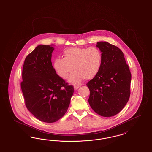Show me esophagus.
Listing matches in <instances>:
<instances>
[{"label":"esophagus","mask_w":152,"mask_h":152,"mask_svg":"<svg viewBox=\"0 0 152 152\" xmlns=\"http://www.w3.org/2000/svg\"><path fill=\"white\" fill-rule=\"evenodd\" d=\"M80 86H74V89H78L79 88Z\"/></svg>","instance_id":"esophagus-1"}]
</instances>
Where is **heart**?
Listing matches in <instances>:
<instances>
[{
	"label": "heart",
	"instance_id": "1",
	"mask_svg": "<svg viewBox=\"0 0 152 152\" xmlns=\"http://www.w3.org/2000/svg\"><path fill=\"white\" fill-rule=\"evenodd\" d=\"M64 58L55 59L53 67L58 75L66 79L69 74V81L79 84L83 79L86 80L95 77L101 69L102 56L101 51L96 47L70 48L63 52Z\"/></svg>",
	"mask_w": 152,
	"mask_h": 152
}]
</instances>
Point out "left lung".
Listing matches in <instances>:
<instances>
[{
  "label": "left lung",
  "instance_id": "obj_1",
  "mask_svg": "<svg viewBox=\"0 0 152 152\" xmlns=\"http://www.w3.org/2000/svg\"><path fill=\"white\" fill-rule=\"evenodd\" d=\"M102 52L101 69L97 75L87 83L92 109L103 117L118 113L130 97L131 73L122 51L106 42L97 43Z\"/></svg>",
  "mask_w": 152,
  "mask_h": 152
}]
</instances>
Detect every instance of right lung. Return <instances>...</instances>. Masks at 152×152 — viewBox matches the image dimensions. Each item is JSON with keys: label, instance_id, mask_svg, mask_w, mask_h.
Returning <instances> with one entry per match:
<instances>
[{"label": "right lung", "instance_id": "add662e5", "mask_svg": "<svg viewBox=\"0 0 152 152\" xmlns=\"http://www.w3.org/2000/svg\"><path fill=\"white\" fill-rule=\"evenodd\" d=\"M53 50L51 45H38L27 56L22 71L20 85L26 106L45 123L56 122L65 115L74 91L53 68Z\"/></svg>", "mask_w": 152, "mask_h": 152}]
</instances>
